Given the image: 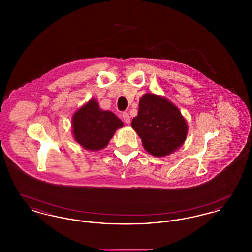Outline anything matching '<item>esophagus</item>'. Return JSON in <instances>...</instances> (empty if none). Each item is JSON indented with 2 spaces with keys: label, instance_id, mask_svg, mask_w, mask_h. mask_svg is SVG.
<instances>
[{
  "label": "esophagus",
  "instance_id": "34e87169",
  "mask_svg": "<svg viewBox=\"0 0 252 252\" xmlns=\"http://www.w3.org/2000/svg\"><path fill=\"white\" fill-rule=\"evenodd\" d=\"M122 117H123V120H124L125 123H126V124H130V116H129L128 112H126V111L123 112Z\"/></svg>",
  "mask_w": 252,
  "mask_h": 252
}]
</instances>
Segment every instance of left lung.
Masks as SVG:
<instances>
[{"label": "left lung", "mask_w": 252, "mask_h": 252, "mask_svg": "<svg viewBox=\"0 0 252 252\" xmlns=\"http://www.w3.org/2000/svg\"><path fill=\"white\" fill-rule=\"evenodd\" d=\"M132 127L142 139L144 149L151 155L164 157L184 143L188 126L179 108L167 99L146 94L139 102L138 115Z\"/></svg>", "instance_id": "1"}]
</instances>
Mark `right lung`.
Listing matches in <instances>:
<instances>
[{
  "mask_svg": "<svg viewBox=\"0 0 252 252\" xmlns=\"http://www.w3.org/2000/svg\"><path fill=\"white\" fill-rule=\"evenodd\" d=\"M75 141L89 150H99L108 145L123 122L111 111L102 110L93 99L79 108L72 117Z\"/></svg>",
  "mask_w": 252,
  "mask_h": 252,
  "instance_id": "1",
  "label": "right lung"
}]
</instances>
